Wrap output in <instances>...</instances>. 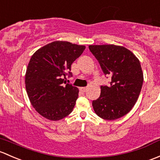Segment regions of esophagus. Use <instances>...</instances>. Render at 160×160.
<instances>
[{
    "instance_id": "34e87169",
    "label": "esophagus",
    "mask_w": 160,
    "mask_h": 160,
    "mask_svg": "<svg viewBox=\"0 0 160 160\" xmlns=\"http://www.w3.org/2000/svg\"><path fill=\"white\" fill-rule=\"evenodd\" d=\"M86 89H87V88L86 87H81V88H79V90L81 92H85L86 91Z\"/></svg>"
}]
</instances>
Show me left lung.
<instances>
[{
    "label": "left lung",
    "instance_id": "left-lung-1",
    "mask_svg": "<svg viewBox=\"0 0 160 160\" xmlns=\"http://www.w3.org/2000/svg\"><path fill=\"white\" fill-rule=\"evenodd\" d=\"M105 75L112 77L110 85H102L99 98L92 101L94 111L100 118L115 120L124 116L136 104L143 83L140 62L122 46L89 45Z\"/></svg>",
    "mask_w": 160,
    "mask_h": 160
}]
</instances>
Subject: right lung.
I'll list each match as a JSON object with an SVG mask.
<instances>
[{
    "label": "right lung",
    "instance_id": "right-lung-1",
    "mask_svg": "<svg viewBox=\"0 0 160 160\" xmlns=\"http://www.w3.org/2000/svg\"><path fill=\"white\" fill-rule=\"evenodd\" d=\"M85 46L56 41L36 51L25 74L28 96L34 109L44 118L58 121L68 116L78 96V88L66 84L72 64Z\"/></svg>",
    "mask_w": 160,
    "mask_h": 160
}]
</instances>
